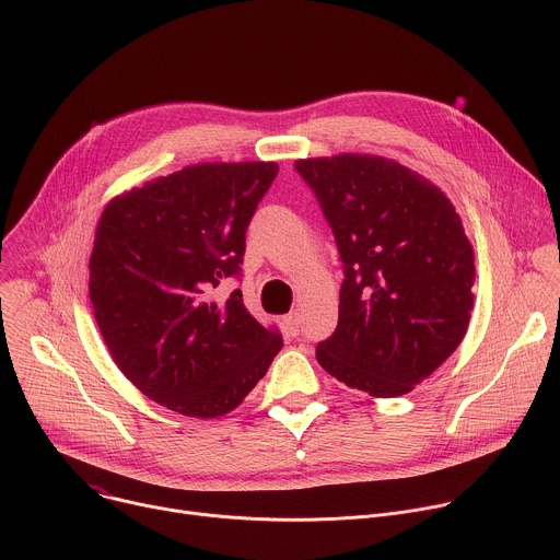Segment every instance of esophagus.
<instances>
[{
	"label": "esophagus",
	"mask_w": 560,
	"mask_h": 560,
	"mask_svg": "<svg viewBox=\"0 0 560 560\" xmlns=\"http://www.w3.org/2000/svg\"><path fill=\"white\" fill-rule=\"evenodd\" d=\"M283 326H285V330H288L290 337H299V332H301V318H299V314H296V312L285 314V316H283Z\"/></svg>",
	"instance_id": "1"
}]
</instances>
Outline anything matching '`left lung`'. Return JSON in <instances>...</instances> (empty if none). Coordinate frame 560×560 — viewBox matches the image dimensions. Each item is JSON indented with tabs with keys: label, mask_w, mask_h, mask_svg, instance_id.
<instances>
[{
	"label": "left lung",
	"mask_w": 560,
	"mask_h": 560,
	"mask_svg": "<svg viewBox=\"0 0 560 560\" xmlns=\"http://www.w3.org/2000/svg\"><path fill=\"white\" fill-rule=\"evenodd\" d=\"M343 264L339 324L316 361L376 398L408 394L463 341L474 253L450 199L383 156L299 159Z\"/></svg>",
	"instance_id": "1"
}]
</instances>
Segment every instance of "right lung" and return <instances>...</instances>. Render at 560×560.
<instances>
[{
  "mask_svg": "<svg viewBox=\"0 0 560 560\" xmlns=\"http://www.w3.org/2000/svg\"><path fill=\"white\" fill-rule=\"evenodd\" d=\"M279 166L199 164L113 199L95 230L91 301L119 370L173 412L214 419L266 376L283 341L248 312L246 230Z\"/></svg>",
  "mask_w": 560,
  "mask_h": 560,
  "instance_id": "add662e5",
  "label": "right lung"
}]
</instances>
